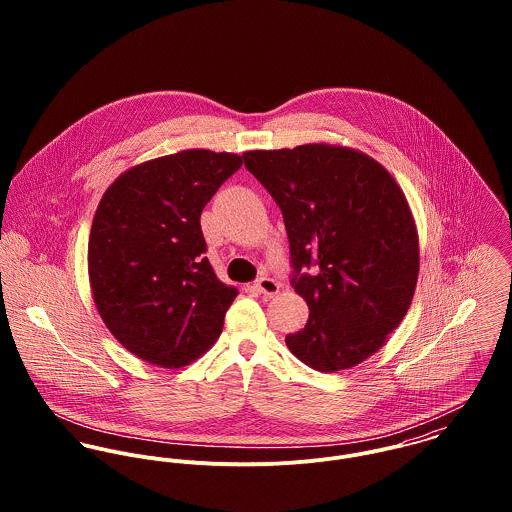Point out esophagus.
Segmentation results:
<instances>
[{
  "label": "esophagus",
  "instance_id": "esophagus-1",
  "mask_svg": "<svg viewBox=\"0 0 512 512\" xmlns=\"http://www.w3.org/2000/svg\"><path fill=\"white\" fill-rule=\"evenodd\" d=\"M256 290L260 293H264L266 297H274L276 293L280 292V284L268 276H262L258 282H256Z\"/></svg>",
  "mask_w": 512,
  "mask_h": 512
}]
</instances>
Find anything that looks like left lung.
I'll use <instances>...</instances> for the list:
<instances>
[{
  "mask_svg": "<svg viewBox=\"0 0 512 512\" xmlns=\"http://www.w3.org/2000/svg\"><path fill=\"white\" fill-rule=\"evenodd\" d=\"M246 169L282 209L292 286L309 319L286 337L293 355L319 372L372 357L404 319L420 272L418 228L404 191L359 149L305 144L254 149ZM313 265V275H299Z\"/></svg>",
  "mask_w": 512,
  "mask_h": 512,
  "instance_id": "left-lung-1",
  "label": "left lung"
}]
</instances>
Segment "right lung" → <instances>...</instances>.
<instances>
[{"label": "right lung", "instance_id": "right-lung-1", "mask_svg": "<svg viewBox=\"0 0 512 512\" xmlns=\"http://www.w3.org/2000/svg\"><path fill=\"white\" fill-rule=\"evenodd\" d=\"M242 155L183 149L124 171L102 195L88 238V280L110 333L149 365L181 368L219 339L238 290L222 284L201 213Z\"/></svg>", "mask_w": 512, "mask_h": 512}]
</instances>
